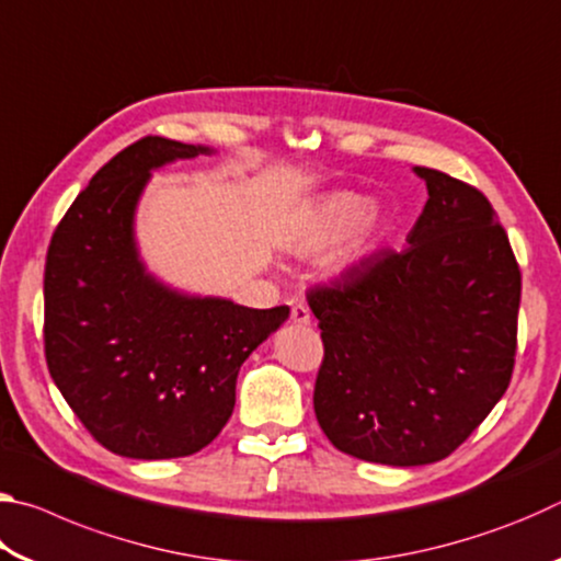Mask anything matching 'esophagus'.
I'll return each instance as SVG.
<instances>
[{
  "instance_id": "1",
  "label": "esophagus",
  "mask_w": 561,
  "mask_h": 561,
  "mask_svg": "<svg viewBox=\"0 0 561 561\" xmlns=\"http://www.w3.org/2000/svg\"><path fill=\"white\" fill-rule=\"evenodd\" d=\"M291 321H294V324H299V327H307L309 321H311L309 309L304 307V304H294V307H291Z\"/></svg>"
}]
</instances>
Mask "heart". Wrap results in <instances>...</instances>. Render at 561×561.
I'll list each match as a JSON object with an SVG mask.
<instances>
[{"label": "heart", "mask_w": 561, "mask_h": 561, "mask_svg": "<svg viewBox=\"0 0 561 561\" xmlns=\"http://www.w3.org/2000/svg\"><path fill=\"white\" fill-rule=\"evenodd\" d=\"M388 232V217L381 205L368 203L354 190H331L311 205L289 250L301 260L329 254L327 267L334 277H346L374 257Z\"/></svg>", "instance_id": "obj_1"}]
</instances>
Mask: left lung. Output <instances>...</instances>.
<instances>
[{
	"mask_svg": "<svg viewBox=\"0 0 561 561\" xmlns=\"http://www.w3.org/2000/svg\"><path fill=\"white\" fill-rule=\"evenodd\" d=\"M428 203L401 252L309 294L324 364L314 413L341 453L415 468L485 421L515 366L522 277L488 197L413 168Z\"/></svg>",
	"mask_w": 561,
	"mask_h": 561,
	"instance_id": "8db88e82",
	"label": "left lung"
}]
</instances>
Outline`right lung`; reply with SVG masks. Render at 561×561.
Masks as SVG:
<instances>
[{
  "label": "right lung",
  "instance_id": "obj_1",
  "mask_svg": "<svg viewBox=\"0 0 561 561\" xmlns=\"http://www.w3.org/2000/svg\"><path fill=\"white\" fill-rule=\"evenodd\" d=\"M210 146L148 136L91 178L56 227L44 270L46 364L103 448L136 460L185 458L234 411L247 356L287 307L250 309L190 294L148 270L136 213L156 170Z\"/></svg>",
  "mask_w": 561,
  "mask_h": 561
}]
</instances>
